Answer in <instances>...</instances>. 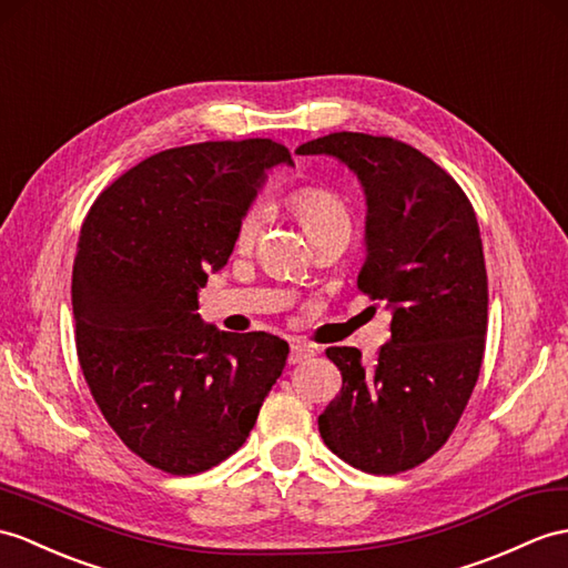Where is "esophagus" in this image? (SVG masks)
Here are the masks:
<instances>
[{
	"mask_svg": "<svg viewBox=\"0 0 568 568\" xmlns=\"http://www.w3.org/2000/svg\"><path fill=\"white\" fill-rule=\"evenodd\" d=\"M314 355V348L307 346V344H300V341H295V344H290V353H287V363L290 365H297L302 361H310Z\"/></svg>",
	"mask_w": 568,
	"mask_h": 568,
	"instance_id": "34e87169",
	"label": "esophagus"
}]
</instances>
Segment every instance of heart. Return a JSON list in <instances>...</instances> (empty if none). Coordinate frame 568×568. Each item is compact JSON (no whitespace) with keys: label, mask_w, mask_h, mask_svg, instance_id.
Here are the masks:
<instances>
[{"label":"heart","mask_w":568,"mask_h":568,"mask_svg":"<svg viewBox=\"0 0 568 568\" xmlns=\"http://www.w3.org/2000/svg\"><path fill=\"white\" fill-rule=\"evenodd\" d=\"M287 201L312 240L316 234L332 230H351L348 203L332 189L302 186L290 193ZM266 217L268 205L263 197H256V201L248 203L240 217V224H236V244L242 248L254 246L258 242L263 224H266Z\"/></svg>","instance_id":"obj_1"}]
</instances>
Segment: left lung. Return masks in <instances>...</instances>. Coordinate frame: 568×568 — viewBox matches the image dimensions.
<instances>
[{"instance_id": "8db88e82", "label": "left lung", "mask_w": 568, "mask_h": 568, "mask_svg": "<svg viewBox=\"0 0 568 568\" xmlns=\"http://www.w3.org/2000/svg\"><path fill=\"white\" fill-rule=\"evenodd\" d=\"M297 154H332L358 174L367 195L358 287L392 310V338L371 371L358 348H326L344 385L320 433L355 469H414L450 438L481 371L489 281L477 215L459 183L402 140L344 130Z\"/></svg>"}]
</instances>
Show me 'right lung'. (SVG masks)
<instances>
[{
	"instance_id": "obj_1",
	"label": "right lung",
	"mask_w": 568,
	"mask_h": 568,
	"mask_svg": "<svg viewBox=\"0 0 568 568\" xmlns=\"http://www.w3.org/2000/svg\"><path fill=\"white\" fill-rule=\"evenodd\" d=\"M293 164L271 138L152 154L103 189L72 271L77 358L128 450L176 477L244 445L281 377L287 344L201 322L197 287L227 263L263 174Z\"/></svg>"
}]
</instances>
